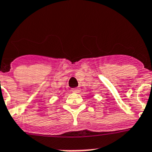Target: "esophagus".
<instances>
[{
    "instance_id": "1",
    "label": "esophagus",
    "mask_w": 152,
    "mask_h": 152,
    "mask_svg": "<svg viewBox=\"0 0 152 152\" xmlns=\"http://www.w3.org/2000/svg\"><path fill=\"white\" fill-rule=\"evenodd\" d=\"M71 91H73V92H76V93H77V92L80 91V88H72Z\"/></svg>"
}]
</instances>
